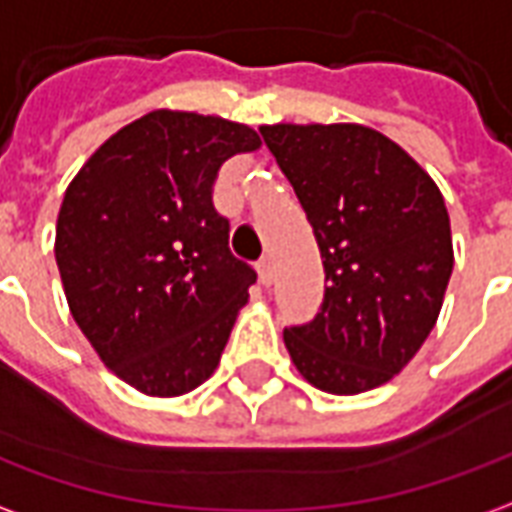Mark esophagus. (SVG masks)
I'll return each mask as SVG.
<instances>
[{
  "label": "esophagus",
  "mask_w": 512,
  "mask_h": 512,
  "mask_svg": "<svg viewBox=\"0 0 512 512\" xmlns=\"http://www.w3.org/2000/svg\"><path fill=\"white\" fill-rule=\"evenodd\" d=\"M257 271H260V282H263V285H271V282H274V260H271V255L260 257Z\"/></svg>",
  "instance_id": "esophagus-1"
}]
</instances>
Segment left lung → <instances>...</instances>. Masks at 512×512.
I'll list each match as a JSON object with an SVG mask.
<instances>
[{"label": "left lung", "mask_w": 512, "mask_h": 512, "mask_svg": "<svg viewBox=\"0 0 512 512\" xmlns=\"http://www.w3.org/2000/svg\"><path fill=\"white\" fill-rule=\"evenodd\" d=\"M321 249L326 290L310 323L288 326L312 386L359 395L414 359L452 274L444 197L403 147L373 128L263 126Z\"/></svg>", "instance_id": "8db88e82"}]
</instances>
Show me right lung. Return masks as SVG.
<instances>
[{"mask_svg":"<svg viewBox=\"0 0 512 512\" xmlns=\"http://www.w3.org/2000/svg\"><path fill=\"white\" fill-rule=\"evenodd\" d=\"M249 126L158 109L98 147L65 191L57 268L73 321L139 392L186 395L222 359L255 268L230 252L213 183Z\"/></svg>","mask_w":512,"mask_h":512,"instance_id":"1","label":"right lung"}]
</instances>
